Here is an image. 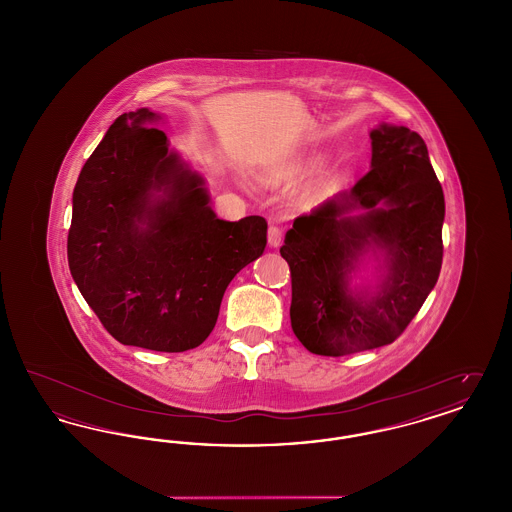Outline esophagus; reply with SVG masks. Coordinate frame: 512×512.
<instances>
[{
    "label": "esophagus",
    "mask_w": 512,
    "mask_h": 512,
    "mask_svg": "<svg viewBox=\"0 0 512 512\" xmlns=\"http://www.w3.org/2000/svg\"><path fill=\"white\" fill-rule=\"evenodd\" d=\"M268 245L270 247H278V245L282 244V230L278 228V226H268Z\"/></svg>",
    "instance_id": "1"
}]
</instances>
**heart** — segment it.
<instances>
[{"label":"heart","mask_w":512,"mask_h":512,"mask_svg":"<svg viewBox=\"0 0 512 512\" xmlns=\"http://www.w3.org/2000/svg\"><path fill=\"white\" fill-rule=\"evenodd\" d=\"M324 161H326L324 151L311 149V151L295 155L292 159H288L286 163H282L276 169L267 172V180L268 182H295V180H301V178L318 171L324 165ZM330 188H332V178L324 176V178L317 180L313 186L307 188V192L303 194V199L307 203H318L330 194Z\"/></svg>","instance_id":"heart-1"}]
</instances>
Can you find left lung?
Instances as JSON below:
<instances>
[{
	"label": "left lung",
	"instance_id": "left-lung-1",
	"mask_svg": "<svg viewBox=\"0 0 512 512\" xmlns=\"http://www.w3.org/2000/svg\"><path fill=\"white\" fill-rule=\"evenodd\" d=\"M370 144V171L293 220L280 247L292 272L293 334L315 355L397 340L438 282L445 199L428 147L388 122L370 130ZM370 258L375 280L353 285Z\"/></svg>",
	"mask_w": 512,
	"mask_h": 512
}]
</instances>
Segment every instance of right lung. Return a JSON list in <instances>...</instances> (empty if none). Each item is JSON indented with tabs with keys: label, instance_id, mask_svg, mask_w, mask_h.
I'll return each mask as SVG.
<instances>
[{
	"label": "right lung",
	"instance_id": "1",
	"mask_svg": "<svg viewBox=\"0 0 512 512\" xmlns=\"http://www.w3.org/2000/svg\"><path fill=\"white\" fill-rule=\"evenodd\" d=\"M161 119L142 107L109 126L74 186L67 255L115 340L180 353L213 332L228 284L265 251L267 220L219 219Z\"/></svg>",
	"mask_w": 512,
	"mask_h": 512
}]
</instances>
